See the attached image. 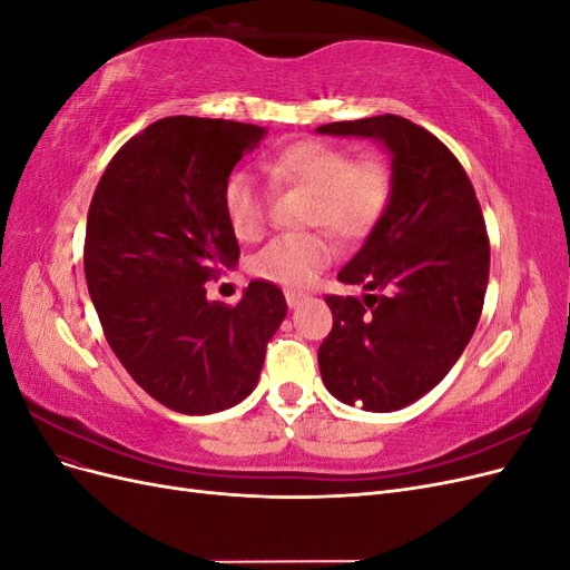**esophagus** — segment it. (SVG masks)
I'll list each match as a JSON object with an SVG mask.
<instances>
[{"label": "esophagus", "instance_id": "esophagus-1", "mask_svg": "<svg viewBox=\"0 0 570 570\" xmlns=\"http://www.w3.org/2000/svg\"><path fill=\"white\" fill-rule=\"evenodd\" d=\"M285 299H287L289 308H297L306 297L302 295V292H285Z\"/></svg>", "mask_w": 570, "mask_h": 570}]
</instances>
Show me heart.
<instances>
[{
    "instance_id": "obj_1",
    "label": "heart",
    "mask_w": 570,
    "mask_h": 570,
    "mask_svg": "<svg viewBox=\"0 0 570 570\" xmlns=\"http://www.w3.org/2000/svg\"><path fill=\"white\" fill-rule=\"evenodd\" d=\"M271 178L312 195L308 223L342 239L364 237L381 220L392 193L390 168L377 159L354 161L347 149L323 140H302L266 161ZM223 212L237 239L254 243L266 226L264 195L249 170H235L223 185ZM333 245L325 235L275 237L249 262L256 278L304 287L331 264Z\"/></svg>"
}]
</instances>
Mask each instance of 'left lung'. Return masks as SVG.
I'll return each instance as SVG.
<instances>
[{"label":"left lung","instance_id":"1","mask_svg":"<svg viewBox=\"0 0 570 570\" xmlns=\"http://www.w3.org/2000/svg\"><path fill=\"white\" fill-rule=\"evenodd\" d=\"M316 132L381 142L392 168L381 220L337 273L364 299L325 297L323 385L350 406L400 411L450 373L475 333L490 275L485 220L454 154L411 120L385 114Z\"/></svg>","mask_w":570,"mask_h":570}]
</instances>
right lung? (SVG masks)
<instances>
[{
    "instance_id": "right-lung-1",
    "label": "right lung",
    "mask_w": 570,
    "mask_h": 570,
    "mask_svg": "<svg viewBox=\"0 0 570 570\" xmlns=\"http://www.w3.org/2000/svg\"><path fill=\"white\" fill-rule=\"evenodd\" d=\"M266 128L168 116L116 151L85 233V278L107 342L149 396L187 416L245 400L285 321L281 287L254 281L237 306L206 299L235 268L223 185Z\"/></svg>"
}]
</instances>
